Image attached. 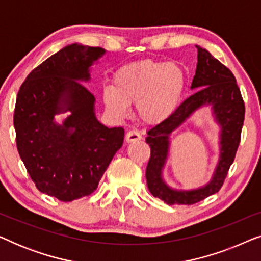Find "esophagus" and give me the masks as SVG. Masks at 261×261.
Masks as SVG:
<instances>
[{"label": "esophagus", "mask_w": 261, "mask_h": 261, "mask_svg": "<svg viewBox=\"0 0 261 261\" xmlns=\"http://www.w3.org/2000/svg\"><path fill=\"white\" fill-rule=\"evenodd\" d=\"M141 139H142L141 134L139 133L137 129L128 130L127 134H126V141L127 142H137V141H140Z\"/></svg>", "instance_id": "1"}]
</instances>
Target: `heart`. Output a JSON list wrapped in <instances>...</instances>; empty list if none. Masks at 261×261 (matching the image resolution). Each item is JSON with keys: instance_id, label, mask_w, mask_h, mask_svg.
<instances>
[{"instance_id": "obj_1", "label": "heart", "mask_w": 261, "mask_h": 261, "mask_svg": "<svg viewBox=\"0 0 261 261\" xmlns=\"http://www.w3.org/2000/svg\"><path fill=\"white\" fill-rule=\"evenodd\" d=\"M187 76L179 65L159 60H141L120 67L113 85H106L102 99L108 112L119 119L135 103L145 123L158 124L174 113L183 98Z\"/></svg>"}]
</instances>
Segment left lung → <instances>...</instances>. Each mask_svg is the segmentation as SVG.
Segmentation results:
<instances>
[{
	"instance_id": "8db88e82",
	"label": "left lung",
	"mask_w": 261,
	"mask_h": 261,
	"mask_svg": "<svg viewBox=\"0 0 261 261\" xmlns=\"http://www.w3.org/2000/svg\"><path fill=\"white\" fill-rule=\"evenodd\" d=\"M197 47V67L191 83L196 92L188 97L170 117L147 132L146 142L151 148L146 180L148 190L166 204H194L215 194L223 185L229 167L234 162L241 139L245 120V103L234 74L205 48ZM212 106L217 122L220 124V159L212 180L195 191H174L162 179V169L169 148V135L196 110Z\"/></svg>"
}]
</instances>
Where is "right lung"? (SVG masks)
Wrapping results in <instances>:
<instances>
[{
	"instance_id": "1",
	"label": "right lung",
	"mask_w": 261,
	"mask_h": 261,
	"mask_svg": "<svg viewBox=\"0 0 261 261\" xmlns=\"http://www.w3.org/2000/svg\"><path fill=\"white\" fill-rule=\"evenodd\" d=\"M106 51L67 45L28 74L17 92L14 127L20 158L42 194L71 202L92 194L123 144L122 127L95 116V96L81 82ZM70 111L62 125L54 116Z\"/></svg>"
}]
</instances>
